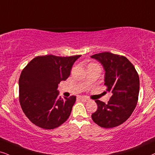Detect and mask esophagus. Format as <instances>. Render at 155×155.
Returning <instances> with one entry per match:
<instances>
[{
  "label": "esophagus",
  "instance_id": "1",
  "mask_svg": "<svg viewBox=\"0 0 155 155\" xmlns=\"http://www.w3.org/2000/svg\"><path fill=\"white\" fill-rule=\"evenodd\" d=\"M80 99L84 102H88L90 100L87 97H80Z\"/></svg>",
  "mask_w": 155,
  "mask_h": 155
}]
</instances>
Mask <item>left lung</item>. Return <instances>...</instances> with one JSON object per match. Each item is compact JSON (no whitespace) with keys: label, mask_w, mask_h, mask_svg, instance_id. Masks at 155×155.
Masks as SVG:
<instances>
[{"label":"left lung","mask_w":155,"mask_h":155,"mask_svg":"<svg viewBox=\"0 0 155 155\" xmlns=\"http://www.w3.org/2000/svg\"><path fill=\"white\" fill-rule=\"evenodd\" d=\"M98 60L104 70V85L112 95L107 104L95 100L97 111L92 119L104 128L117 127L130 117L138 100L140 78L134 65L124 56L109 52L91 56Z\"/></svg>","instance_id":"left-lung-1"}]
</instances>
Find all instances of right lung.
<instances>
[{
    "label": "right lung",
    "instance_id": "1",
    "mask_svg": "<svg viewBox=\"0 0 155 155\" xmlns=\"http://www.w3.org/2000/svg\"><path fill=\"white\" fill-rule=\"evenodd\" d=\"M80 56H38L23 70L19 78L20 104L34 124L52 130L70 117L76 97H58V84L68 79L74 63Z\"/></svg>",
    "mask_w": 155,
    "mask_h": 155
}]
</instances>
